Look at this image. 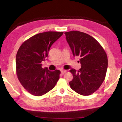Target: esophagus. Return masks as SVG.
I'll return each instance as SVG.
<instances>
[{"label":"esophagus","mask_w":122,"mask_h":122,"mask_svg":"<svg viewBox=\"0 0 122 122\" xmlns=\"http://www.w3.org/2000/svg\"><path fill=\"white\" fill-rule=\"evenodd\" d=\"M61 72L62 74H65L66 72V70H61Z\"/></svg>","instance_id":"1"}]
</instances>
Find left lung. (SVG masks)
Returning <instances> with one entry per match:
<instances>
[{"label":"left lung","instance_id":"8db88e82","mask_svg":"<svg viewBox=\"0 0 122 122\" xmlns=\"http://www.w3.org/2000/svg\"><path fill=\"white\" fill-rule=\"evenodd\" d=\"M66 40L74 56L80 57L81 69H72L71 89L81 95L93 94L100 87L106 77L108 57L97 41L90 35L77 30L65 32Z\"/></svg>","mask_w":122,"mask_h":122}]
</instances>
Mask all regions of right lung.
I'll use <instances>...</instances> for the list:
<instances>
[{
    "mask_svg": "<svg viewBox=\"0 0 122 122\" xmlns=\"http://www.w3.org/2000/svg\"><path fill=\"white\" fill-rule=\"evenodd\" d=\"M63 32L40 33L25 41L16 55V74L22 86L33 95L46 94L56 85L61 71L42 68V61L48 56L52 45Z\"/></svg>",
    "mask_w": 122,
    "mask_h": 122,
    "instance_id": "add662e5",
    "label": "right lung"
}]
</instances>
